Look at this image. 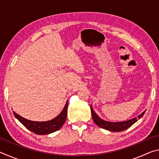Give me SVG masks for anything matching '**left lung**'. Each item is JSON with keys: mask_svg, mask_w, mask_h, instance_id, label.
I'll return each mask as SVG.
<instances>
[{"mask_svg": "<svg viewBox=\"0 0 159 159\" xmlns=\"http://www.w3.org/2000/svg\"><path fill=\"white\" fill-rule=\"evenodd\" d=\"M91 109V113H92V116L93 121L95 123L96 125H98L99 127H100L105 130L111 131V132H120L123 130H125L128 128H130V126L134 124V123L138 121V120L142 116L144 115L145 113V111L142 112L140 115H139L138 117H135L133 118L131 120H126V121L123 122H109L106 121V120H102V118H99L98 115L96 114V113L94 111L92 106H90Z\"/></svg>", "mask_w": 159, "mask_h": 159, "instance_id": "obj_1", "label": "left lung"}]
</instances>
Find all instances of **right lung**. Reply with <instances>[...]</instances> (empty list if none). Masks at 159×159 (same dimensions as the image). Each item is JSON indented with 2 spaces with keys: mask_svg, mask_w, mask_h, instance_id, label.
Here are the masks:
<instances>
[{
  "mask_svg": "<svg viewBox=\"0 0 159 159\" xmlns=\"http://www.w3.org/2000/svg\"><path fill=\"white\" fill-rule=\"evenodd\" d=\"M67 107H68V101L66 102L62 111L57 117L48 121L43 122L33 121L26 119L16 114L15 111L13 112V114L19 121L25 125L28 130L37 134H48L58 130L64 125L67 116Z\"/></svg>",
  "mask_w": 159,
  "mask_h": 159,
  "instance_id": "1",
  "label": "right lung"
}]
</instances>
